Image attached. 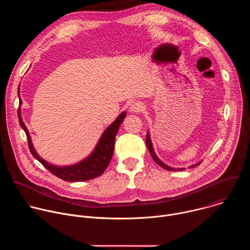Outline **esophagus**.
Segmentation results:
<instances>
[{
  "label": "esophagus",
  "instance_id": "esophagus-1",
  "mask_svg": "<svg viewBox=\"0 0 250 250\" xmlns=\"http://www.w3.org/2000/svg\"><path fill=\"white\" fill-rule=\"evenodd\" d=\"M142 109H144V104H142L140 102H134L129 106L130 113H139L142 111Z\"/></svg>",
  "mask_w": 250,
  "mask_h": 250
}]
</instances>
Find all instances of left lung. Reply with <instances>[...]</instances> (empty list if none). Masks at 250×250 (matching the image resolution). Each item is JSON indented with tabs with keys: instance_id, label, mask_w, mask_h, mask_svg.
<instances>
[{
	"instance_id": "1",
	"label": "left lung",
	"mask_w": 250,
	"mask_h": 250,
	"mask_svg": "<svg viewBox=\"0 0 250 250\" xmlns=\"http://www.w3.org/2000/svg\"><path fill=\"white\" fill-rule=\"evenodd\" d=\"M146 146H147L148 151L150 152V155H151L152 159H153L159 166H161L162 168H164L165 170H168V171H176V170L181 171V170H184V168H177V169H175V168H173V167H171V166H168V165H166L165 163H163V162L157 157V155H156L155 152H154V149H153V146H152V142H151V139H150V134H149L148 131H147V133H146ZM200 164H201V161L198 162V163H196V164H194V165H192V166H190L189 168L196 167V166H198V165H200Z\"/></svg>"
}]
</instances>
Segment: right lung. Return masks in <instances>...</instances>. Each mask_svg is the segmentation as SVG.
I'll return each instance as SVG.
<instances>
[{
	"mask_svg": "<svg viewBox=\"0 0 250 250\" xmlns=\"http://www.w3.org/2000/svg\"><path fill=\"white\" fill-rule=\"evenodd\" d=\"M18 93H20V88L18 90ZM21 100L20 98V104H21ZM18 116L20 120L21 126L25 131V134L27 136L28 141V147L35 159H38L48 171H50L53 175L60 178V179L67 181V182H78V181H88L91 179H94L96 177H99L102 175L104 170L108 167V165L111 162V159L113 157L114 149H115V139L117 132L120 128L121 124L123 123L124 119L125 118L126 114L125 112H123L116 120L115 122L110 125L106 129L102 134L100 140L94 149V151L85 159L82 161L69 166H56L53 165L44 159H42L35 151L32 144L31 138L29 135V132L23 124L21 116V108H19Z\"/></svg>",
	"mask_w": 250,
	"mask_h": 250,
	"instance_id": "obj_1",
	"label": "right lung"
}]
</instances>
